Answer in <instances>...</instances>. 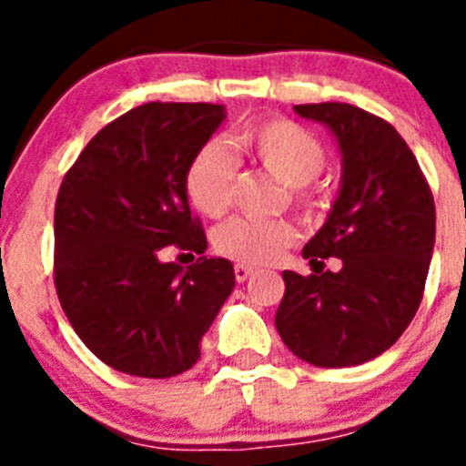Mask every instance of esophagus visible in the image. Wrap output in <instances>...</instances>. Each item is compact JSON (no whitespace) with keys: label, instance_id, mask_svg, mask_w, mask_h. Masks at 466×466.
<instances>
[{"label":"esophagus","instance_id":"obj_1","mask_svg":"<svg viewBox=\"0 0 466 466\" xmlns=\"http://www.w3.org/2000/svg\"><path fill=\"white\" fill-rule=\"evenodd\" d=\"M233 273H236L238 282H247V279H249L254 275V270L249 268V266H242V263H238L236 268H233Z\"/></svg>","mask_w":466,"mask_h":466}]
</instances>
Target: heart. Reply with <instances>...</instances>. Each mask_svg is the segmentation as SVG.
I'll return each mask as SVG.
<instances>
[{"instance_id":"1","label":"heart","mask_w":466,"mask_h":466,"mask_svg":"<svg viewBox=\"0 0 466 466\" xmlns=\"http://www.w3.org/2000/svg\"><path fill=\"white\" fill-rule=\"evenodd\" d=\"M236 147L254 166L284 184L282 203L300 212L317 214L327 205L324 187L317 175L327 163V149L315 135L291 118H263L238 127ZM238 166L219 142H205L188 160L184 187L198 212L219 219L233 205ZM300 238L299 226L287 217L279 219H230L214 230V249L245 266L278 261Z\"/></svg>"}]
</instances>
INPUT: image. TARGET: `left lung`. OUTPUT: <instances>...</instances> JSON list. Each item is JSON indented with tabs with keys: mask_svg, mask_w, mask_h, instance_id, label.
Wrapping results in <instances>:
<instances>
[{
	"mask_svg": "<svg viewBox=\"0 0 466 466\" xmlns=\"http://www.w3.org/2000/svg\"><path fill=\"white\" fill-rule=\"evenodd\" d=\"M294 109L331 127L343 187L327 224L303 247L315 273H282L275 327L308 364H364L392 348L418 312L434 249V196L385 118L345 102ZM329 256L344 261L339 274L323 270Z\"/></svg>",
	"mask_w": 466,
	"mask_h": 466,
	"instance_id": "1",
	"label": "left lung"
}]
</instances>
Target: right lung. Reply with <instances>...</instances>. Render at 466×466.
I'll list each match as a JSON object with an SVG mask.
<instances>
[{
  "label": "right lung",
  "mask_w": 466,
  "mask_h": 466,
  "mask_svg": "<svg viewBox=\"0 0 466 466\" xmlns=\"http://www.w3.org/2000/svg\"><path fill=\"white\" fill-rule=\"evenodd\" d=\"M221 121L224 106L208 102L135 106L86 144L57 191L60 306L86 348L127 376L188 371L236 287L233 263L203 257L208 238L184 187ZM167 246L198 258L163 264Z\"/></svg>",
  "instance_id": "1"
}]
</instances>
